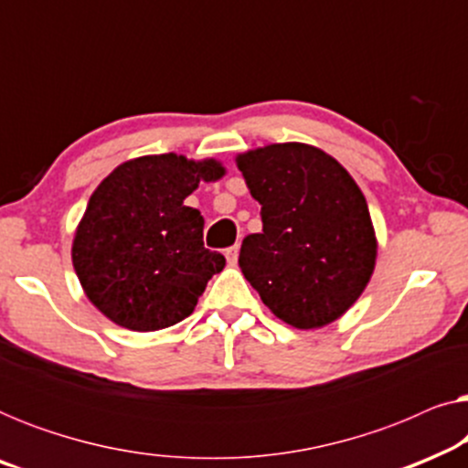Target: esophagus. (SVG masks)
<instances>
[{"label": "esophagus", "mask_w": 468, "mask_h": 468, "mask_svg": "<svg viewBox=\"0 0 468 468\" xmlns=\"http://www.w3.org/2000/svg\"><path fill=\"white\" fill-rule=\"evenodd\" d=\"M226 260H228L229 266H234L236 261H239V245L226 249Z\"/></svg>", "instance_id": "1"}]
</instances>
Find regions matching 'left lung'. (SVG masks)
<instances>
[{"instance_id": "8db88e82", "label": "left lung", "mask_w": 468, "mask_h": 468, "mask_svg": "<svg viewBox=\"0 0 468 468\" xmlns=\"http://www.w3.org/2000/svg\"><path fill=\"white\" fill-rule=\"evenodd\" d=\"M261 204V232L245 236L240 271L261 303L298 330L324 328L362 296L377 236L362 189L335 157L304 143L236 155Z\"/></svg>"}]
</instances>
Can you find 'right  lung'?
I'll list each match as a JSON object with an SVG mask.
<instances>
[{
  "mask_svg": "<svg viewBox=\"0 0 468 468\" xmlns=\"http://www.w3.org/2000/svg\"><path fill=\"white\" fill-rule=\"evenodd\" d=\"M223 175L213 157L164 153L123 162L98 185L72 242L76 277L95 309L133 332L194 313L226 258L204 247V219L185 197Z\"/></svg>",
  "mask_w": 468,
  "mask_h": 468,
  "instance_id": "1",
  "label": "right lung"
}]
</instances>
